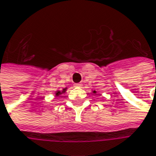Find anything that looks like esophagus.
I'll return each instance as SVG.
<instances>
[{
    "mask_svg": "<svg viewBox=\"0 0 156 156\" xmlns=\"http://www.w3.org/2000/svg\"><path fill=\"white\" fill-rule=\"evenodd\" d=\"M82 84L81 83H74V87H81Z\"/></svg>",
    "mask_w": 156,
    "mask_h": 156,
    "instance_id": "34e87169",
    "label": "esophagus"
}]
</instances>
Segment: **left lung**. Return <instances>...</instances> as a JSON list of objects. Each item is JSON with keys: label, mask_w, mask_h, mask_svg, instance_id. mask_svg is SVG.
I'll use <instances>...</instances> for the list:
<instances>
[{"label": "left lung", "mask_w": 156, "mask_h": 156, "mask_svg": "<svg viewBox=\"0 0 156 156\" xmlns=\"http://www.w3.org/2000/svg\"><path fill=\"white\" fill-rule=\"evenodd\" d=\"M94 93H96V91H94Z\"/></svg>", "instance_id": "left-lung-1"}]
</instances>
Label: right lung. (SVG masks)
<instances>
[{"instance_id": "right-lung-1", "label": "right lung", "mask_w": 156, "mask_h": 156, "mask_svg": "<svg viewBox=\"0 0 156 156\" xmlns=\"http://www.w3.org/2000/svg\"><path fill=\"white\" fill-rule=\"evenodd\" d=\"M65 91H66V89H64V90H63L62 91H57V93H56V95H57V96H60V94H62V93H64Z\"/></svg>"}]
</instances>
